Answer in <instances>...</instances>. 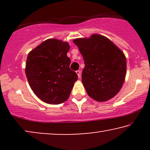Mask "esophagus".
<instances>
[{"label": "esophagus", "mask_w": 150, "mask_h": 150, "mask_svg": "<svg viewBox=\"0 0 150 150\" xmlns=\"http://www.w3.org/2000/svg\"><path fill=\"white\" fill-rule=\"evenodd\" d=\"M76 72L78 76H79V78L81 77V71H80V70H77L76 71Z\"/></svg>", "instance_id": "34e87169"}]
</instances>
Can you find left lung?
<instances>
[{
  "instance_id": "1",
  "label": "left lung",
  "mask_w": 150,
  "mask_h": 150,
  "mask_svg": "<svg viewBox=\"0 0 150 150\" xmlns=\"http://www.w3.org/2000/svg\"><path fill=\"white\" fill-rule=\"evenodd\" d=\"M85 62L82 82L89 97L104 102L113 98L124 84L126 59L106 37L98 34L74 40Z\"/></svg>"
}]
</instances>
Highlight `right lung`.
Masks as SVG:
<instances>
[{
  "instance_id": "obj_1",
  "label": "right lung",
  "mask_w": 150,
  "mask_h": 150,
  "mask_svg": "<svg viewBox=\"0 0 150 150\" xmlns=\"http://www.w3.org/2000/svg\"><path fill=\"white\" fill-rule=\"evenodd\" d=\"M67 42L49 39L28 53L25 72L34 93L50 104L63 103L68 99L78 75L69 68Z\"/></svg>"
}]
</instances>
